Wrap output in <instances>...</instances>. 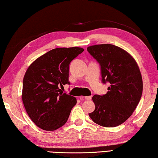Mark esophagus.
Masks as SVG:
<instances>
[{"label": "esophagus", "mask_w": 158, "mask_h": 158, "mask_svg": "<svg viewBox=\"0 0 158 158\" xmlns=\"http://www.w3.org/2000/svg\"><path fill=\"white\" fill-rule=\"evenodd\" d=\"M83 98L85 99V100H91L92 97L91 96H85V97H83Z\"/></svg>", "instance_id": "esophagus-1"}]
</instances>
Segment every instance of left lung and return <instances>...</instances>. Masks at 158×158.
Here are the masks:
<instances>
[{"label":"left lung","instance_id":"8db88e82","mask_svg":"<svg viewBox=\"0 0 158 158\" xmlns=\"http://www.w3.org/2000/svg\"><path fill=\"white\" fill-rule=\"evenodd\" d=\"M87 51L100 64L102 82L110 84L105 95L93 96L95 109L89 116L101 126H118L129 118L140 101L143 81L139 68L132 56L115 45H93Z\"/></svg>","mask_w":158,"mask_h":158}]
</instances>
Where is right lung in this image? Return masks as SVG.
Here are the masks:
<instances>
[{
    "label": "right lung",
    "instance_id": "1",
    "mask_svg": "<svg viewBox=\"0 0 158 158\" xmlns=\"http://www.w3.org/2000/svg\"><path fill=\"white\" fill-rule=\"evenodd\" d=\"M80 47L56 48L44 53L28 67L23 80L22 101L37 127L53 131L65 124L77 99L60 91L70 84L69 66L84 52Z\"/></svg>",
    "mask_w": 158,
    "mask_h": 158
}]
</instances>
